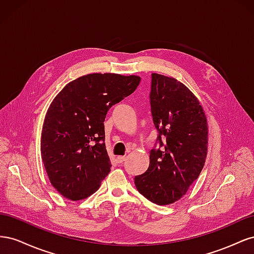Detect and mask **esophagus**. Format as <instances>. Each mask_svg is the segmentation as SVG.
<instances>
[{
    "label": "esophagus",
    "mask_w": 254,
    "mask_h": 254,
    "mask_svg": "<svg viewBox=\"0 0 254 254\" xmlns=\"http://www.w3.org/2000/svg\"><path fill=\"white\" fill-rule=\"evenodd\" d=\"M125 160H126V158H125V157L119 156V157L117 158V162H118V163H120V164H122V163H124V162H125Z\"/></svg>",
    "instance_id": "1"
}]
</instances>
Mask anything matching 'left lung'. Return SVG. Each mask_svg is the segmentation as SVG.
I'll return each mask as SVG.
<instances>
[{"instance_id": "8db88e82", "label": "left lung", "mask_w": 254, "mask_h": 254, "mask_svg": "<svg viewBox=\"0 0 254 254\" xmlns=\"http://www.w3.org/2000/svg\"><path fill=\"white\" fill-rule=\"evenodd\" d=\"M149 98L160 146L150 150L147 171L134 177V184L149 201L166 205L186 195L200 175L209 129L197 97L177 79L152 73Z\"/></svg>"}]
</instances>
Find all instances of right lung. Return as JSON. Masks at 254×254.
Instances as JSON below:
<instances>
[{
    "label": "right lung",
    "mask_w": 254,
    "mask_h": 254,
    "mask_svg": "<svg viewBox=\"0 0 254 254\" xmlns=\"http://www.w3.org/2000/svg\"><path fill=\"white\" fill-rule=\"evenodd\" d=\"M141 78L94 73L68 82L54 98L41 133V157L52 186L76 201L92 195L110 172L107 112L135 91Z\"/></svg>",
    "instance_id": "obj_1"
}]
</instances>
